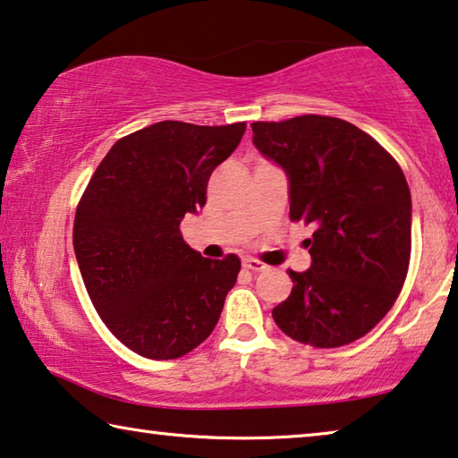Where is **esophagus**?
<instances>
[{
	"label": "esophagus",
	"mask_w": 458,
	"mask_h": 458,
	"mask_svg": "<svg viewBox=\"0 0 458 458\" xmlns=\"http://www.w3.org/2000/svg\"><path fill=\"white\" fill-rule=\"evenodd\" d=\"M242 265H244V269H249L252 273H259V271L267 269V265L261 263V261H257V259H244Z\"/></svg>",
	"instance_id": "obj_1"
}]
</instances>
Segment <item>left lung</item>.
Returning a JSON list of instances; mask_svg holds the SVG:
<instances>
[{"instance_id":"left-lung-1","label":"left lung","mask_w":458,"mask_h":458,"mask_svg":"<svg viewBox=\"0 0 458 458\" xmlns=\"http://www.w3.org/2000/svg\"><path fill=\"white\" fill-rule=\"evenodd\" d=\"M252 143L288 174L290 217L312 224L310 267L290 271L273 309L285 335L315 347L364 337L391 310L411 255V193L403 170L344 119L302 114L252 123Z\"/></svg>"}]
</instances>
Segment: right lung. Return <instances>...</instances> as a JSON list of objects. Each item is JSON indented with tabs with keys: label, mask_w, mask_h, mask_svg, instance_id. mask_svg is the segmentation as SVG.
Returning <instances> with one entry per match:
<instances>
[{
	"label": "right lung",
	"mask_w": 458,
	"mask_h": 458,
	"mask_svg": "<svg viewBox=\"0 0 458 458\" xmlns=\"http://www.w3.org/2000/svg\"><path fill=\"white\" fill-rule=\"evenodd\" d=\"M247 123L160 121L121 138L81 195L73 250L94 309L114 337L149 360H174L209 337L241 259L201 257L181 220L206 206L208 181Z\"/></svg>",
	"instance_id": "right-lung-1"
}]
</instances>
